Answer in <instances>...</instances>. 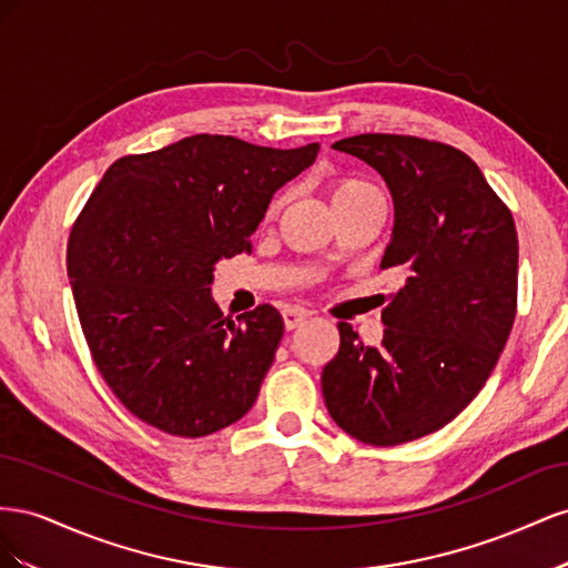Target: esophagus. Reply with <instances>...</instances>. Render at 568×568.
I'll list each match as a JSON object with an SVG mask.
<instances>
[{"label": "esophagus", "instance_id": "34e87169", "mask_svg": "<svg viewBox=\"0 0 568 568\" xmlns=\"http://www.w3.org/2000/svg\"><path fill=\"white\" fill-rule=\"evenodd\" d=\"M305 320H307V311H303V307H286L284 311V326L288 332L298 329Z\"/></svg>", "mask_w": 568, "mask_h": 568}]
</instances>
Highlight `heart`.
Masks as SVG:
<instances>
[{
    "mask_svg": "<svg viewBox=\"0 0 568 568\" xmlns=\"http://www.w3.org/2000/svg\"><path fill=\"white\" fill-rule=\"evenodd\" d=\"M326 192H329V199H332L334 209H338V205L351 203V201H355V199H359V196H365V194H369V192H376V189H374L367 180H359V178H334V180L329 182V186H326ZM280 205H282V196H274V199L270 201V205H267L265 217L270 220V217L277 215Z\"/></svg>",
    "mask_w": 568,
    "mask_h": 568,
    "instance_id": "1",
    "label": "heart"
}]
</instances>
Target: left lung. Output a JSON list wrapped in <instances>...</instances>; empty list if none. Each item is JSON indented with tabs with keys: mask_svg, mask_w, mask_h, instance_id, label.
<instances>
[{
	"mask_svg": "<svg viewBox=\"0 0 568 568\" xmlns=\"http://www.w3.org/2000/svg\"><path fill=\"white\" fill-rule=\"evenodd\" d=\"M334 149L384 178L395 215L382 267H398L405 284L382 311L376 348L338 324L322 393L343 432L388 448L453 422L495 369L517 315V227L455 146L355 134Z\"/></svg>",
	"mask_w": 568,
	"mask_h": 568,
	"instance_id": "obj_1",
	"label": "left lung"
}]
</instances>
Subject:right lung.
<instances>
[{
	"label": "right lung",
	"mask_w": 568,
	"mask_h": 568,
	"mask_svg": "<svg viewBox=\"0 0 568 568\" xmlns=\"http://www.w3.org/2000/svg\"><path fill=\"white\" fill-rule=\"evenodd\" d=\"M320 144L255 146L194 134L118 159L68 239V280L99 374L134 417L182 438L242 419L284 336L272 305L222 317V257L248 236Z\"/></svg>",
	"instance_id": "add662e5"
}]
</instances>
